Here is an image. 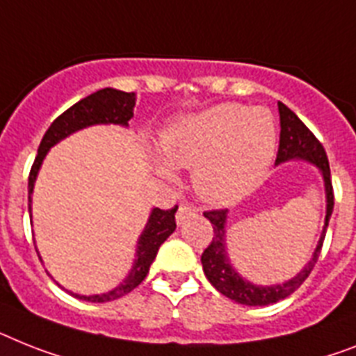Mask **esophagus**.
Masks as SVG:
<instances>
[{
  "label": "esophagus",
  "instance_id": "obj_1",
  "mask_svg": "<svg viewBox=\"0 0 356 356\" xmlns=\"http://www.w3.org/2000/svg\"><path fill=\"white\" fill-rule=\"evenodd\" d=\"M198 213V209H195V207H189V205H180L178 207V213H176V224L180 225L184 224L185 218H189L191 214H196Z\"/></svg>",
  "mask_w": 356,
  "mask_h": 356
}]
</instances>
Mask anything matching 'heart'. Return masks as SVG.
<instances>
[{
    "label": "heart",
    "instance_id": "heart-1",
    "mask_svg": "<svg viewBox=\"0 0 356 356\" xmlns=\"http://www.w3.org/2000/svg\"><path fill=\"white\" fill-rule=\"evenodd\" d=\"M277 123L264 107L218 104L181 114L161 132V152L151 158L163 180L193 169L196 195L211 205H231L262 184L277 152Z\"/></svg>",
    "mask_w": 356,
    "mask_h": 356
}]
</instances>
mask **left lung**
Instances as JSON below:
<instances>
[{
    "instance_id": "left-lung-1",
    "label": "left lung",
    "mask_w": 356,
    "mask_h": 356,
    "mask_svg": "<svg viewBox=\"0 0 356 356\" xmlns=\"http://www.w3.org/2000/svg\"><path fill=\"white\" fill-rule=\"evenodd\" d=\"M278 113H280V145H278L275 165H280V163H286V161H305V163H311V165H315L318 169L325 189L324 225H322L318 243H316L315 251L311 254L309 262L305 264L295 277L286 280L284 284L260 286V284H254V282L242 277L236 267L231 264L227 251L229 211L225 209L204 213V216L209 220L214 229L213 242L202 254V266H204L205 277L222 295L243 305L277 304L278 300H284L286 296L295 293L304 284V280L309 277V273L313 271V267L318 260L320 249H322V243H324L325 238V229H327L331 214H333V185H331L330 161L325 156L324 147L313 136V132L302 123V120L282 102H278Z\"/></svg>"
}]
</instances>
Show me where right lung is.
Wrapping results in <instances>:
<instances>
[{
	"label": "right lung",
	"instance_id": "add662e5",
	"mask_svg": "<svg viewBox=\"0 0 356 356\" xmlns=\"http://www.w3.org/2000/svg\"><path fill=\"white\" fill-rule=\"evenodd\" d=\"M134 105H136V94L134 92H123L118 89H102L92 92L87 98L79 99L78 104H74L70 108H67L65 113L58 116L45 132V136L41 140L40 149H38V156L34 160V165L29 175V214L32 216V193H34V185H36L38 172H40L43 160H45L47 152L51 151L56 143H60L61 140L69 138L70 134L81 131V129L92 127V125H120V127H129V120L134 116ZM178 211V205L169 211L154 209L151 211L147 224L143 227L142 234L138 236L136 242V252H134V260H132L131 271L127 273V277L120 282L114 289L107 291V293H99V295H79V293H72L67 291L65 287L58 286L61 289H65L72 296L85 302H96V304H104V302L116 300L120 296L131 293L134 287H138L143 282V278L149 273V267L154 262L156 252L160 245L165 242L167 238L175 233L176 222L175 213ZM38 251V249H36ZM41 260V257H40Z\"/></svg>",
	"mask_w": 356,
	"mask_h": 356
}]
</instances>
